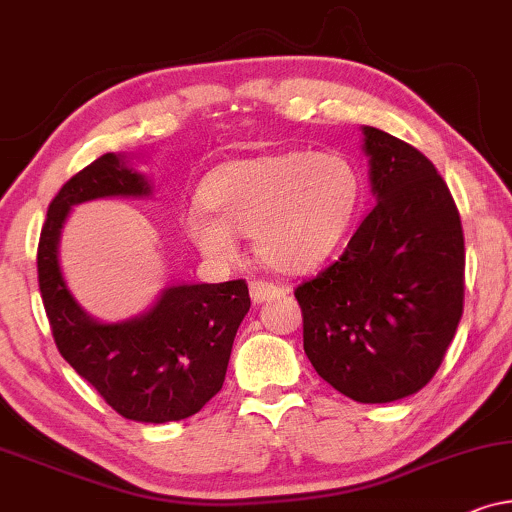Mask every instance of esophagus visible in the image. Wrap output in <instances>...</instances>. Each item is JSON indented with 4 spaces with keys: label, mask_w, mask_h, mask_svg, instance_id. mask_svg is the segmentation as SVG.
I'll return each instance as SVG.
<instances>
[{
    "label": "esophagus",
    "mask_w": 512,
    "mask_h": 512,
    "mask_svg": "<svg viewBox=\"0 0 512 512\" xmlns=\"http://www.w3.org/2000/svg\"><path fill=\"white\" fill-rule=\"evenodd\" d=\"M251 291V300L254 303H265V300H272L277 296H286L289 293V289L286 286H277V284H270V282H263V279H258V282H251L249 286Z\"/></svg>",
    "instance_id": "esophagus-1"
}]
</instances>
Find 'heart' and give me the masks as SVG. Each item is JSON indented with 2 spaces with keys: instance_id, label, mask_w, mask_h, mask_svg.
<instances>
[{
  "instance_id": "b5f03b06",
  "label": "heart",
  "mask_w": 512,
  "mask_h": 512,
  "mask_svg": "<svg viewBox=\"0 0 512 512\" xmlns=\"http://www.w3.org/2000/svg\"><path fill=\"white\" fill-rule=\"evenodd\" d=\"M202 204L184 228L207 258L230 263L237 235H254L258 258L282 272L324 263L352 226L361 200L359 172L338 153L282 151L223 163L202 181Z\"/></svg>"
}]
</instances>
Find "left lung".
<instances>
[{"mask_svg":"<svg viewBox=\"0 0 512 512\" xmlns=\"http://www.w3.org/2000/svg\"><path fill=\"white\" fill-rule=\"evenodd\" d=\"M377 205L338 261L296 286L307 359L340 394L391 403L431 382L464 312V230L422 151L363 128Z\"/></svg>","mask_w":512,"mask_h":512,"instance_id":"1","label":"left lung"}]
</instances>
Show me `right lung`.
Here are the masks:
<instances>
[{
    "label": "right lung",
    "mask_w": 512,
    "mask_h": 512,
    "mask_svg": "<svg viewBox=\"0 0 512 512\" xmlns=\"http://www.w3.org/2000/svg\"><path fill=\"white\" fill-rule=\"evenodd\" d=\"M109 195H149L142 174L104 153L60 188L48 205L37 249L39 291L65 361L118 415L179 422L205 408L226 380L230 349L251 298L244 279L170 286L153 310L123 324H97L62 279L58 240L69 209Z\"/></svg>",
    "instance_id": "add662e5"
}]
</instances>
